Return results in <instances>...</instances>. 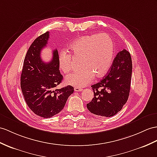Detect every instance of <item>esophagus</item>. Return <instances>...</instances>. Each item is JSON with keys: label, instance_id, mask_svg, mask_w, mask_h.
<instances>
[{"label": "esophagus", "instance_id": "esophagus-1", "mask_svg": "<svg viewBox=\"0 0 157 157\" xmlns=\"http://www.w3.org/2000/svg\"><path fill=\"white\" fill-rule=\"evenodd\" d=\"M74 90H75V92H81L83 89H82V88H81V87H75Z\"/></svg>", "mask_w": 157, "mask_h": 157}]
</instances>
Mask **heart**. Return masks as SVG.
Returning <instances> with one entry per match:
<instances>
[{"instance_id":"obj_1","label":"heart","mask_w":157,"mask_h":157,"mask_svg":"<svg viewBox=\"0 0 157 157\" xmlns=\"http://www.w3.org/2000/svg\"><path fill=\"white\" fill-rule=\"evenodd\" d=\"M70 49L72 56L81 58L82 68L66 76L67 85L85 86L93 81L94 76L100 78L105 75L111 65L114 44L111 38L105 33L81 36L72 43ZM71 55L62 52L60 55V68L64 73L72 69Z\"/></svg>"}]
</instances>
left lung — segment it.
Returning a JSON list of instances; mask_svg holds the SVG:
<instances>
[{"instance_id": "left-lung-1", "label": "left lung", "mask_w": 157, "mask_h": 157, "mask_svg": "<svg viewBox=\"0 0 157 157\" xmlns=\"http://www.w3.org/2000/svg\"><path fill=\"white\" fill-rule=\"evenodd\" d=\"M132 68L131 54L123 49L114 59L105 77L91 86L94 98L86 105L90 113L110 117L120 111L128 98Z\"/></svg>"}]
</instances>
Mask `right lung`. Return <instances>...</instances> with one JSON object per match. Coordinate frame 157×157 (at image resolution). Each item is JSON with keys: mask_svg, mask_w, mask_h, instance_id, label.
<instances>
[{"mask_svg": "<svg viewBox=\"0 0 157 157\" xmlns=\"http://www.w3.org/2000/svg\"><path fill=\"white\" fill-rule=\"evenodd\" d=\"M48 39L49 32H47L34 40L26 54L21 76L26 103L34 114L43 118L59 113L74 92V88L70 85L55 89L63 78L59 71L58 51H53L52 59L49 63L44 62L40 57Z\"/></svg>", "mask_w": 157, "mask_h": 157, "instance_id": "obj_1", "label": "right lung"}]
</instances>
